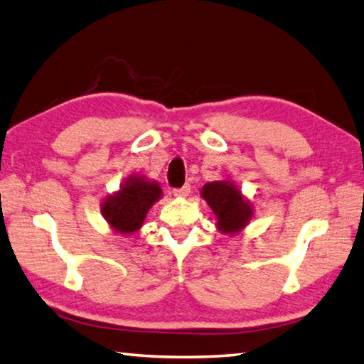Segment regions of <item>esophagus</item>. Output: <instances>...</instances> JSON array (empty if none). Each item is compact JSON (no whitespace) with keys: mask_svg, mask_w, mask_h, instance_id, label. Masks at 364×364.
<instances>
[{"mask_svg":"<svg viewBox=\"0 0 364 364\" xmlns=\"http://www.w3.org/2000/svg\"><path fill=\"white\" fill-rule=\"evenodd\" d=\"M173 193H174V196H177V198H185V196H188V193H190V185L187 183V185H183V187L174 188V190H173Z\"/></svg>","mask_w":364,"mask_h":364,"instance_id":"34e87169","label":"esophagus"}]
</instances>
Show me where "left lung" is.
<instances>
[{
	"label": "left lung",
	"mask_w": 364,
	"mask_h": 364,
	"mask_svg": "<svg viewBox=\"0 0 364 364\" xmlns=\"http://www.w3.org/2000/svg\"><path fill=\"white\" fill-rule=\"evenodd\" d=\"M203 198L217 215V226L225 234L240 231L253 215L251 205L245 203L240 191L229 182L205 183Z\"/></svg>",
	"instance_id": "1"
}]
</instances>
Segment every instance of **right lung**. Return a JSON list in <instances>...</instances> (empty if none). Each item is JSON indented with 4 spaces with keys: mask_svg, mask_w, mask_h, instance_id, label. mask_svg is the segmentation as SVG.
<instances>
[{
    "mask_svg": "<svg viewBox=\"0 0 364 364\" xmlns=\"http://www.w3.org/2000/svg\"><path fill=\"white\" fill-rule=\"evenodd\" d=\"M160 196L161 188L157 183L135 177L125 183L119 193L103 203L102 213L116 231L121 234L135 232L143 225L147 210Z\"/></svg>",
    "mask_w": 364,
    "mask_h": 364,
    "instance_id": "obj_1",
    "label": "right lung"
}]
</instances>
